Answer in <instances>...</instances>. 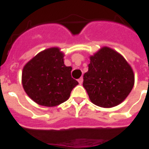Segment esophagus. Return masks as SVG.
I'll return each instance as SVG.
<instances>
[{"instance_id": "esophagus-1", "label": "esophagus", "mask_w": 149, "mask_h": 149, "mask_svg": "<svg viewBox=\"0 0 149 149\" xmlns=\"http://www.w3.org/2000/svg\"><path fill=\"white\" fill-rule=\"evenodd\" d=\"M78 81H79V84H82V83H83V77H81L80 79H79V80H78Z\"/></svg>"}]
</instances>
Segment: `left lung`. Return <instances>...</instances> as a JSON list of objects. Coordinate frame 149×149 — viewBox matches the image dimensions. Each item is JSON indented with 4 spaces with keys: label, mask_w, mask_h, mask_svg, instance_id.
Masks as SVG:
<instances>
[{
    "label": "left lung",
    "mask_w": 149,
    "mask_h": 149,
    "mask_svg": "<svg viewBox=\"0 0 149 149\" xmlns=\"http://www.w3.org/2000/svg\"><path fill=\"white\" fill-rule=\"evenodd\" d=\"M83 85L91 101L102 107H112L123 102L134 85L130 65L114 49L103 47L91 56Z\"/></svg>",
    "instance_id": "1"
}]
</instances>
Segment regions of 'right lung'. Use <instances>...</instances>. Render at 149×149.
<instances>
[{"label":"right lung","mask_w":149,"mask_h":149,"mask_svg":"<svg viewBox=\"0 0 149 149\" xmlns=\"http://www.w3.org/2000/svg\"><path fill=\"white\" fill-rule=\"evenodd\" d=\"M71 66H66L58 48L43 50L27 63L22 71V85L35 103L54 107L69 99L79 83L71 77Z\"/></svg>","instance_id":"right-lung-1"}]
</instances>
